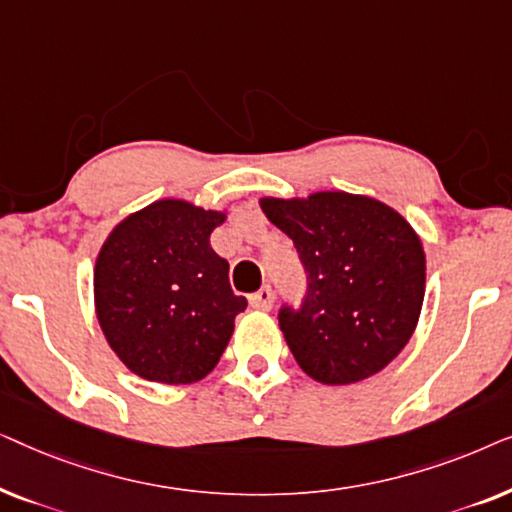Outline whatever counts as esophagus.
<instances>
[{
  "label": "esophagus",
  "instance_id": "1",
  "mask_svg": "<svg viewBox=\"0 0 512 512\" xmlns=\"http://www.w3.org/2000/svg\"><path fill=\"white\" fill-rule=\"evenodd\" d=\"M249 305L258 312H270L272 305H275V293H272L270 286H263L261 291L254 293V296L249 298Z\"/></svg>",
  "mask_w": 512,
  "mask_h": 512
}]
</instances>
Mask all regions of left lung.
I'll list each match as a JSON object with an SVG mask.
<instances>
[{"mask_svg": "<svg viewBox=\"0 0 512 512\" xmlns=\"http://www.w3.org/2000/svg\"><path fill=\"white\" fill-rule=\"evenodd\" d=\"M296 244L307 296L282 307L279 328L312 380L342 387L387 368L415 333L426 291V256L394 207L345 191L258 200Z\"/></svg>", "mask_w": 512, "mask_h": 512, "instance_id": "obj_1", "label": "left lung"}]
</instances>
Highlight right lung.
<instances>
[{
    "label": "right lung",
    "instance_id": "add662e5",
    "mask_svg": "<svg viewBox=\"0 0 512 512\" xmlns=\"http://www.w3.org/2000/svg\"><path fill=\"white\" fill-rule=\"evenodd\" d=\"M226 209L163 198L132 212L95 258V314L123 366L149 382L193 384L219 363L247 300L209 235Z\"/></svg>",
    "mask_w": 512,
    "mask_h": 512
}]
</instances>
